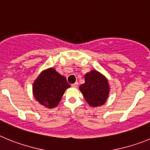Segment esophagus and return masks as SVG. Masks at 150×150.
Returning <instances> with one entry per match:
<instances>
[{
	"label": "esophagus",
	"instance_id": "34e87169",
	"mask_svg": "<svg viewBox=\"0 0 150 150\" xmlns=\"http://www.w3.org/2000/svg\"><path fill=\"white\" fill-rule=\"evenodd\" d=\"M78 85H79V83L75 82V83H74V84H71V87H73V88H77V87H78Z\"/></svg>",
	"mask_w": 150,
	"mask_h": 150
}]
</instances>
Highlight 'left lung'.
Segmentation results:
<instances>
[{"label": "left lung", "instance_id": "obj_1", "mask_svg": "<svg viewBox=\"0 0 150 150\" xmlns=\"http://www.w3.org/2000/svg\"><path fill=\"white\" fill-rule=\"evenodd\" d=\"M85 82L80 85L79 90L86 102L92 107L103 106L109 94L108 79L100 71L93 69L84 75Z\"/></svg>", "mask_w": 150, "mask_h": 150}]
</instances>
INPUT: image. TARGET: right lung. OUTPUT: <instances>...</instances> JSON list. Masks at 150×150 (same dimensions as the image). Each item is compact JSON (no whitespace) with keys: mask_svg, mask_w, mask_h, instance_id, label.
Wrapping results in <instances>:
<instances>
[{"mask_svg":"<svg viewBox=\"0 0 150 150\" xmlns=\"http://www.w3.org/2000/svg\"><path fill=\"white\" fill-rule=\"evenodd\" d=\"M70 84L66 78L54 68L44 70L35 80L32 86L34 97L42 106L48 109L56 107Z\"/></svg>","mask_w":150,"mask_h":150,"instance_id":"obj_1","label":"right lung"}]
</instances>
